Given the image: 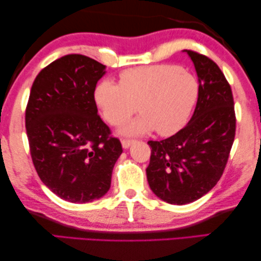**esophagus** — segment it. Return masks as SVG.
<instances>
[{"label":"esophagus","instance_id":"34e87169","mask_svg":"<svg viewBox=\"0 0 261 261\" xmlns=\"http://www.w3.org/2000/svg\"><path fill=\"white\" fill-rule=\"evenodd\" d=\"M133 142H134V140H129V139H122L121 140V144H122V147L125 148V149L129 147Z\"/></svg>","mask_w":261,"mask_h":261}]
</instances>
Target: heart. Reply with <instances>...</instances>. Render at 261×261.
Segmentation results:
<instances>
[{"mask_svg": "<svg viewBox=\"0 0 261 261\" xmlns=\"http://www.w3.org/2000/svg\"><path fill=\"white\" fill-rule=\"evenodd\" d=\"M199 82L193 74L176 65L132 68L120 74V83L105 79L97 85L95 99L105 120L119 125L136 112L123 132L143 134L152 129L172 135L186 125L198 102Z\"/></svg>", "mask_w": 261, "mask_h": 261, "instance_id": "heart-1", "label": "heart"}]
</instances>
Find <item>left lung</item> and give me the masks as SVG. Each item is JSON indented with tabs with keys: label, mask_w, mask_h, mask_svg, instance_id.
Listing matches in <instances>:
<instances>
[{
	"label": "left lung",
	"mask_w": 261,
	"mask_h": 261,
	"mask_svg": "<svg viewBox=\"0 0 261 261\" xmlns=\"http://www.w3.org/2000/svg\"><path fill=\"white\" fill-rule=\"evenodd\" d=\"M194 63L200 95L190 122L151 147L147 179L151 191L171 204H186L207 194L223 174L236 134L230 84L212 59L184 49Z\"/></svg>",
	"instance_id": "obj_1"
}]
</instances>
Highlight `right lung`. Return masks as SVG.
I'll list each match as a JSON object with an SVG mask.
<instances>
[{
	"label": "right lung",
	"mask_w": 261,
	"mask_h": 261,
	"mask_svg": "<svg viewBox=\"0 0 261 261\" xmlns=\"http://www.w3.org/2000/svg\"><path fill=\"white\" fill-rule=\"evenodd\" d=\"M105 66L82 54L55 60L37 75L25 110L30 153L41 181L66 201L108 193L121 142L98 115L97 82Z\"/></svg>",
	"instance_id": "obj_1"
}]
</instances>
